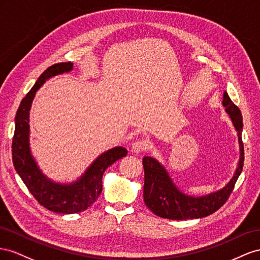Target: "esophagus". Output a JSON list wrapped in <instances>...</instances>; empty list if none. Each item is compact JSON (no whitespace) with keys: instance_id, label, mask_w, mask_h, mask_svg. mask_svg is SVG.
<instances>
[{"instance_id":"esophagus-1","label":"esophagus","mask_w":260,"mask_h":260,"mask_svg":"<svg viewBox=\"0 0 260 260\" xmlns=\"http://www.w3.org/2000/svg\"><path fill=\"white\" fill-rule=\"evenodd\" d=\"M147 148H148V144L146 142H144V140H137V142L133 144L132 150H133V152L139 153V152L146 150Z\"/></svg>"}]
</instances>
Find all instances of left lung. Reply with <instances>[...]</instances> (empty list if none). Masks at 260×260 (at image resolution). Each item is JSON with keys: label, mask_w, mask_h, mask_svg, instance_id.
<instances>
[{"label": "left lung", "mask_w": 260, "mask_h": 260, "mask_svg": "<svg viewBox=\"0 0 260 260\" xmlns=\"http://www.w3.org/2000/svg\"><path fill=\"white\" fill-rule=\"evenodd\" d=\"M222 106L225 108V112L231 118L239 138L240 160L231 180L222 188L209 194L202 196L187 195L176 186L167 169L157 159L146 155L143 158L145 170L144 202L155 216L171 220L204 218L221 208L232 192L244 165L243 117L240 109L230 99L228 92L223 93Z\"/></svg>", "instance_id": "left-lung-1"}]
</instances>
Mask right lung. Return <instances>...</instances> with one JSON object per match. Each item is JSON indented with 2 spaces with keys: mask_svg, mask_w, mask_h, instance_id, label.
Returning a JSON list of instances; mask_svg holds the SVG:
<instances>
[{
  "mask_svg": "<svg viewBox=\"0 0 260 260\" xmlns=\"http://www.w3.org/2000/svg\"><path fill=\"white\" fill-rule=\"evenodd\" d=\"M73 71V63H58L44 71L26 97L21 100L15 116V133L12 145L13 165L29 191L44 208L56 213L72 214L86 210L102 191V176L106 170L127 154L124 147L117 146L95 158L77 180L58 183L42 172L30 148L29 115L36 92L46 81L56 75Z\"/></svg>",
  "mask_w": 260,
  "mask_h": 260,
  "instance_id": "1",
  "label": "right lung"
}]
</instances>
